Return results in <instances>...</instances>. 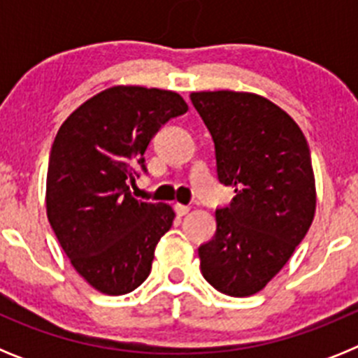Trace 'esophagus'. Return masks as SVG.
Returning a JSON list of instances; mask_svg holds the SVG:
<instances>
[{
  "mask_svg": "<svg viewBox=\"0 0 358 358\" xmlns=\"http://www.w3.org/2000/svg\"><path fill=\"white\" fill-rule=\"evenodd\" d=\"M189 211V206H185V204H179V202H177L176 204V213L179 215V217H185L186 213H188Z\"/></svg>",
  "mask_w": 358,
  "mask_h": 358,
  "instance_id": "34e87169",
  "label": "esophagus"
}]
</instances>
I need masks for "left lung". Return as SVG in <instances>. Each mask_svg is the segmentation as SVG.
Wrapping results in <instances>:
<instances>
[{
  "label": "left lung",
  "instance_id": "left-lung-1",
  "mask_svg": "<svg viewBox=\"0 0 358 358\" xmlns=\"http://www.w3.org/2000/svg\"><path fill=\"white\" fill-rule=\"evenodd\" d=\"M192 103L215 143L218 181L235 188L199 248L201 273L218 292L248 297L280 273L315 213V177L299 125L267 98L199 91Z\"/></svg>",
  "mask_w": 358,
  "mask_h": 358
}]
</instances>
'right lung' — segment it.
I'll list each match as a JSON object with an SVG mask.
<instances>
[{
	"label": "right lung",
	"instance_id": "right-lung-1",
	"mask_svg": "<svg viewBox=\"0 0 358 358\" xmlns=\"http://www.w3.org/2000/svg\"><path fill=\"white\" fill-rule=\"evenodd\" d=\"M181 94L115 85L66 118L50 154L46 215L78 274L98 292L122 296L150 274L154 251L172 227V206L132 197L136 166L152 136L185 115Z\"/></svg>",
	"mask_w": 358,
	"mask_h": 358
}]
</instances>
